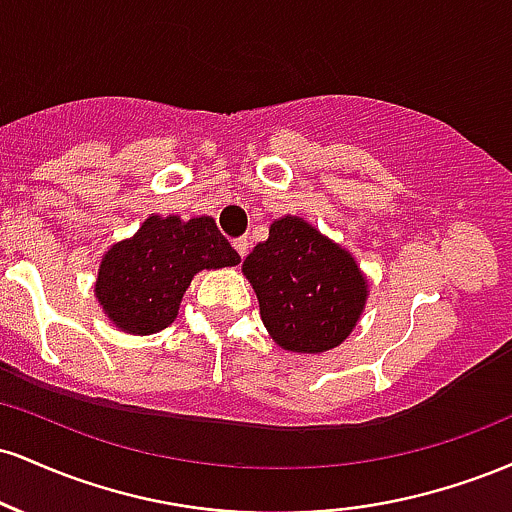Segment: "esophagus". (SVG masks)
<instances>
[{
	"mask_svg": "<svg viewBox=\"0 0 512 512\" xmlns=\"http://www.w3.org/2000/svg\"><path fill=\"white\" fill-rule=\"evenodd\" d=\"M233 248H236L240 257H245V255H248V250H250V240L248 238H236V240H233Z\"/></svg>",
	"mask_w": 512,
	"mask_h": 512,
	"instance_id": "1",
	"label": "esophagus"
}]
</instances>
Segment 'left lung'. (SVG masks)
Wrapping results in <instances>:
<instances>
[{
  "label": "left lung",
  "mask_w": 512,
  "mask_h": 512,
  "mask_svg": "<svg viewBox=\"0 0 512 512\" xmlns=\"http://www.w3.org/2000/svg\"><path fill=\"white\" fill-rule=\"evenodd\" d=\"M269 337L296 354H322L356 327L368 281L351 252L298 216L269 226V238L245 257Z\"/></svg>",
  "instance_id": "left-lung-1"
}]
</instances>
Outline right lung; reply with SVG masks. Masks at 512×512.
Instances as JSON below:
<instances>
[{
  "label": "right lung",
  "mask_w": 512,
  "mask_h": 512,
  "mask_svg": "<svg viewBox=\"0 0 512 512\" xmlns=\"http://www.w3.org/2000/svg\"><path fill=\"white\" fill-rule=\"evenodd\" d=\"M238 262L240 255L211 216H149L132 238L103 255L96 298L122 332L154 334L178 317L192 276Z\"/></svg>",
  "instance_id": "add662e5"
}]
</instances>
